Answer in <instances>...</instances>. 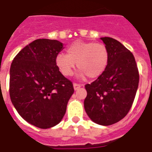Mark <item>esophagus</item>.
<instances>
[{
  "mask_svg": "<svg viewBox=\"0 0 152 152\" xmlns=\"http://www.w3.org/2000/svg\"><path fill=\"white\" fill-rule=\"evenodd\" d=\"M81 86L82 85H80V84H77V83H73V88L75 91H77L80 87H81Z\"/></svg>",
  "mask_w": 152,
  "mask_h": 152,
  "instance_id": "obj_1",
  "label": "esophagus"
}]
</instances>
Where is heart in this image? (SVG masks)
<instances>
[{
  "label": "heart",
  "mask_w": 152,
  "mask_h": 152,
  "mask_svg": "<svg viewBox=\"0 0 152 152\" xmlns=\"http://www.w3.org/2000/svg\"><path fill=\"white\" fill-rule=\"evenodd\" d=\"M109 52L105 45L95 42L76 40L67 48V55L59 53L55 58L57 67L65 76H72L76 66L80 76L97 78L104 73L108 65Z\"/></svg>",
  "instance_id": "obj_1"
}]
</instances>
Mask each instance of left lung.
Here are the masks:
<instances>
[{
	"label": "left lung",
	"instance_id": "obj_1",
	"mask_svg": "<svg viewBox=\"0 0 152 152\" xmlns=\"http://www.w3.org/2000/svg\"><path fill=\"white\" fill-rule=\"evenodd\" d=\"M109 52L108 67L85 88L84 108L94 123L112 125L127 115L135 98L139 72L134 55L120 42L102 37Z\"/></svg>",
	"mask_w": 152,
	"mask_h": 152
}]
</instances>
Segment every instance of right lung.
<instances>
[{
	"label": "right lung",
	"instance_id": "right-lung-1",
	"mask_svg": "<svg viewBox=\"0 0 152 152\" xmlns=\"http://www.w3.org/2000/svg\"><path fill=\"white\" fill-rule=\"evenodd\" d=\"M63 49L58 40L38 39L18 53L10 68L9 93L23 119L40 129L58 124L74 92L55 64Z\"/></svg>",
	"mask_w": 152,
	"mask_h": 152
}]
</instances>
